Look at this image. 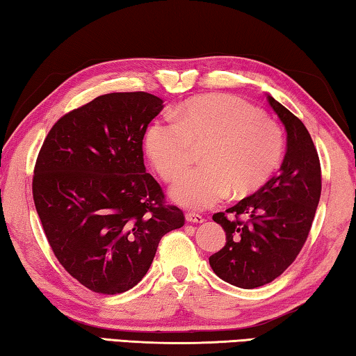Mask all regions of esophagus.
<instances>
[{
	"instance_id": "34e87169",
	"label": "esophagus",
	"mask_w": 356,
	"mask_h": 356,
	"mask_svg": "<svg viewBox=\"0 0 356 356\" xmlns=\"http://www.w3.org/2000/svg\"><path fill=\"white\" fill-rule=\"evenodd\" d=\"M185 220L188 222H204V216L200 215V213H195V212H188L185 215Z\"/></svg>"
}]
</instances>
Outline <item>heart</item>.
I'll return each instance as SVG.
<instances>
[{
  "label": "heart",
  "mask_w": 356,
  "mask_h": 356,
  "mask_svg": "<svg viewBox=\"0 0 356 356\" xmlns=\"http://www.w3.org/2000/svg\"><path fill=\"white\" fill-rule=\"evenodd\" d=\"M177 116L156 119L146 134L155 170L168 182L180 179L204 147L202 165L172 186L186 209H207L234 193H256L273 177L284 156V135L254 105L234 95H204L179 108Z\"/></svg>",
  "instance_id": "b5f03b06"
}]
</instances>
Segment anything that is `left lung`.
Listing matches in <instances>:
<instances>
[{
  "mask_svg": "<svg viewBox=\"0 0 356 356\" xmlns=\"http://www.w3.org/2000/svg\"><path fill=\"white\" fill-rule=\"evenodd\" d=\"M287 131V152L278 176L215 213L226 245L209 257L210 267L229 284L254 289L286 272L309 236L321 200L322 171L317 149L301 120L268 95Z\"/></svg>",
  "mask_w": 356,
  "mask_h": 356,
  "instance_id": "8db88e82",
  "label": "left lung"
}]
</instances>
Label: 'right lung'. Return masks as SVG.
<instances>
[{
	"label": "right lung",
	"instance_id": "obj_1",
	"mask_svg": "<svg viewBox=\"0 0 356 356\" xmlns=\"http://www.w3.org/2000/svg\"><path fill=\"white\" fill-rule=\"evenodd\" d=\"M161 110L149 92L100 95L58 119L39 150L33 197L45 237L92 292L136 286L161 237L185 222L144 166L143 138Z\"/></svg>",
	"mask_w": 356,
	"mask_h": 356
}]
</instances>
